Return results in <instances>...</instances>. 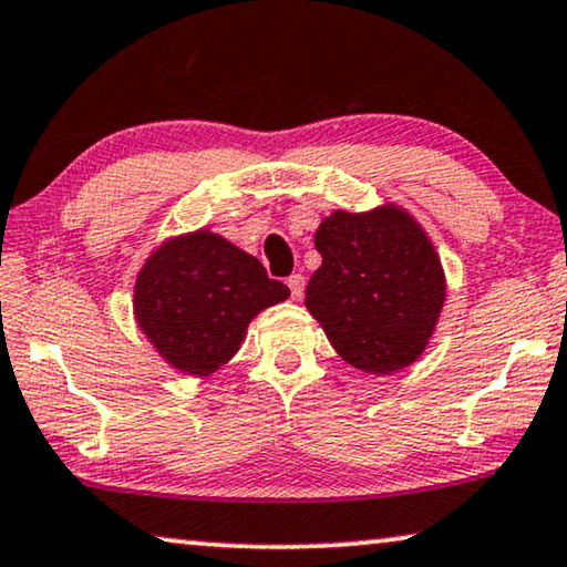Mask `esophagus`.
Here are the masks:
<instances>
[{"mask_svg": "<svg viewBox=\"0 0 567 567\" xmlns=\"http://www.w3.org/2000/svg\"><path fill=\"white\" fill-rule=\"evenodd\" d=\"M287 287H290L292 300H300L302 298V290H306V277H302V275H290V277H287Z\"/></svg>", "mask_w": 567, "mask_h": 567, "instance_id": "1", "label": "esophagus"}]
</instances>
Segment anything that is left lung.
I'll use <instances>...</instances> for the list:
<instances>
[{"label": "left lung", "instance_id": "left-lung-1", "mask_svg": "<svg viewBox=\"0 0 567 567\" xmlns=\"http://www.w3.org/2000/svg\"><path fill=\"white\" fill-rule=\"evenodd\" d=\"M323 257L306 308L351 367L390 374L415 361L441 316L445 277L433 244L396 208L336 210L316 234Z\"/></svg>", "mask_w": 567, "mask_h": 567}]
</instances>
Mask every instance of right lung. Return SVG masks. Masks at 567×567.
I'll list each match as a JSON object with an SVG mask.
<instances>
[{
    "mask_svg": "<svg viewBox=\"0 0 567 567\" xmlns=\"http://www.w3.org/2000/svg\"><path fill=\"white\" fill-rule=\"evenodd\" d=\"M287 295L259 259L221 236L196 231L147 259L134 316L167 364L208 374L234 357L249 320Z\"/></svg>",
    "mask_w": 567,
    "mask_h": 567,
    "instance_id": "1",
    "label": "right lung"
}]
</instances>
